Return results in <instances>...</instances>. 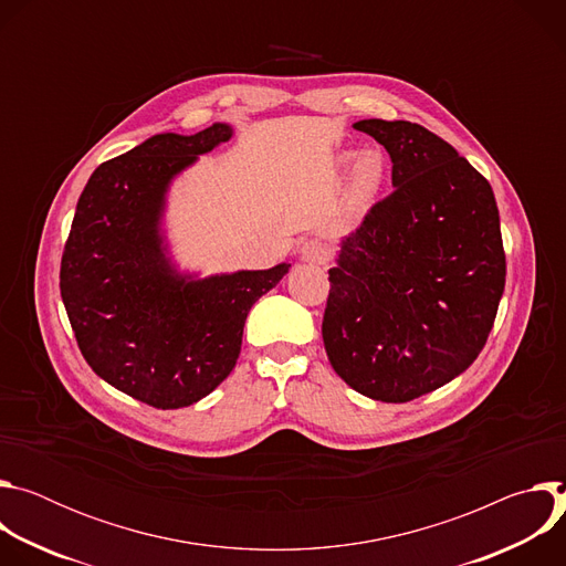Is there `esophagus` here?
Returning a JSON list of instances; mask_svg holds the SVG:
<instances>
[{
  "mask_svg": "<svg viewBox=\"0 0 566 566\" xmlns=\"http://www.w3.org/2000/svg\"><path fill=\"white\" fill-rule=\"evenodd\" d=\"M300 260L308 264H325L329 260V249L325 241L319 239H306L300 247Z\"/></svg>",
  "mask_w": 566,
  "mask_h": 566,
  "instance_id": "1",
  "label": "esophagus"
}]
</instances>
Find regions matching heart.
I'll return each instance as SVG.
<instances>
[{"label": "heart", "mask_w": 566, "mask_h": 566, "mask_svg": "<svg viewBox=\"0 0 566 566\" xmlns=\"http://www.w3.org/2000/svg\"><path fill=\"white\" fill-rule=\"evenodd\" d=\"M349 164H352V168H349L347 184H345L347 203L354 210H367L385 186L387 158L376 147L360 149L358 154L340 151L338 154V166L345 168Z\"/></svg>", "instance_id": "heart-1"}]
</instances>
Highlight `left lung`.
I'll return each instance as SVG.
<instances>
[{
  "label": "left lung",
  "instance_id": "8db88e82",
  "mask_svg": "<svg viewBox=\"0 0 566 566\" xmlns=\"http://www.w3.org/2000/svg\"><path fill=\"white\" fill-rule=\"evenodd\" d=\"M391 158L394 192L340 241L322 340L356 391L406 402L463 374L489 340L506 282L491 184L410 120H358Z\"/></svg>",
  "mask_w": 566,
  "mask_h": 566
}]
</instances>
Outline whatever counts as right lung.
<instances>
[{"label": "right lung", "mask_w": 566, "mask_h": 566, "mask_svg": "<svg viewBox=\"0 0 566 566\" xmlns=\"http://www.w3.org/2000/svg\"><path fill=\"white\" fill-rule=\"evenodd\" d=\"M232 134L212 123L149 136L98 166L75 206L60 293L77 347L103 380L151 408H188L217 389L239 358L251 306L291 269L201 277L170 251L172 184Z\"/></svg>", "instance_id": "1"}]
</instances>
